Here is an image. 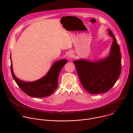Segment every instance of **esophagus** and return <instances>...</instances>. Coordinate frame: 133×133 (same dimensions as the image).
Masks as SVG:
<instances>
[{"label": "esophagus", "instance_id": "esophagus-1", "mask_svg": "<svg viewBox=\"0 0 133 133\" xmlns=\"http://www.w3.org/2000/svg\"><path fill=\"white\" fill-rule=\"evenodd\" d=\"M68 58H71L72 57V53H69V54H68Z\"/></svg>", "mask_w": 133, "mask_h": 133}]
</instances>
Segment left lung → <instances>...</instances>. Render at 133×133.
<instances>
[{
  "instance_id": "left-lung-1",
  "label": "left lung",
  "mask_w": 133,
  "mask_h": 133,
  "mask_svg": "<svg viewBox=\"0 0 133 133\" xmlns=\"http://www.w3.org/2000/svg\"><path fill=\"white\" fill-rule=\"evenodd\" d=\"M108 30L114 39L108 57L95 62L83 59L73 62L81 84L91 94L107 92L115 84L121 74L120 48L112 31Z\"/></svg>"
}]
</instances>
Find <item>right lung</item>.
<instances>
[{"instance_id":"obj_1","label":"right lung","mask_w":133,"mask_h":133,"mask_svg":"<svg viewBox=\"0 0 133 133\" xmlns=\"http://www.w3.org/2000/svg\"><path fill=\"white\" fill-rule=\"evenodd\" d=\"M67 63V59H62L56 62L46 76L42 78L33 82H25L16 77L12 70L11 59L10 69L14 79L25 94L29 96L42 98L50 96L57 88L59 74L63 67Z\"/></svg>"}]
</instances>
